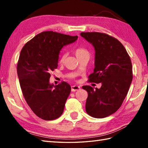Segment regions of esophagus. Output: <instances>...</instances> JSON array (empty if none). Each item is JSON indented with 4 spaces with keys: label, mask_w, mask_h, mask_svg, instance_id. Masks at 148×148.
Returning <instances> with one entry per match:
<instances>
[{
    "label": "esophagus",
    "mask_w": 148,
    "mask_h": 148,
    "mask_svg": "<svg viewBox=\"0 0 148 148\" xmlns=\"http://www.w3.org/2000/svg\"><path fill=\"white\" fill-rule=\"evenodd\" d=\"M79 89H80V86H79L74 85V86H71L72 92H76V91L79 90Z\"/></svg>",
    "instance_id": "obj_1"
}]
</instances>
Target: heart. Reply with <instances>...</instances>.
<instances>
[{"label": "heart", "mask_w": 148, "mask_h": 148, "mask_svg": "<svg viewBox=\"0 0 148 148\" xmlns=\"http://www.w3.org/2000/svg\"><path fill=\"white\" fill-rule=\"evenodd\" d=\"M75 55L77 56V58L82 57V56H90V52L87 49L83 48V47H77V48L75 49ZM66 54L65 53H62L60 57L59 62L60 63H62L64 62V59L65 58Z\"/></svg>", "instance_id": "b5f03b06"}]
</instances>
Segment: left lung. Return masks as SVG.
<instances>
[{"label": "left lung", "instance_id": "obj_1", "mask_svg": "<svg viewBox=\"0 0 148 148\" xmlns=\"http://www.w3.org/2000/svg\"><path fill=\"white\" fill-rule=\"evenodd\" d=\"M80 35L95 48V69L89 81L102 83L100 88L84 86L88 92L86 111L96 118L114 113L126 97L132 81V65L127 50L114 37L100 32Z\"/></svg>", "mask_w": 148, "mask_h": 148}]
</instances>
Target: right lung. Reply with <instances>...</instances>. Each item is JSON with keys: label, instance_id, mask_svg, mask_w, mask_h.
Listing matches in <instances>:
<instances>
[{"label": "right lung", "instance_id": "right-lung-1", "mask_svg": "<svg viewBox=\"0 0 148 148\" xmlns=\"http://www.w3.org/2000/svg\"><path fill=\"white\" fill-rule=\"evenodd\" d=\"M77 38L46 31L37 34L21 49L17 73L22 93L32 111L45 120L57 119L64 112L71 86L65 81L56 86L50 84V73L58 67L63 47Z\"/></svg>", "mask_w": 148, "mask_h": 148}]
</instances>
